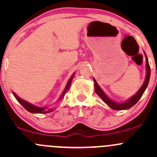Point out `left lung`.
I'll return each instance as SVG.
<instances>
[{
    "instance_id": "left-lung-1",
    "label": "left lung",
    "mask_w": 157,
    "mask_h": 157,
    "mask_svg": "<svg viewBox=\"0 0 157 157\" xmlns=\"http://www.w3.org/2000/svg\"><path fill=\"white\" fill-rule=\"evenodd\" d=\"M144 55H145L146 58V76L145 79H144V83H143L142 86L140 87V89L138 90L137 93H136L135 95H133L132 97H131L130 98L126 99L125 102H117L112 100L111 98H109V97L106 95L105 93L102 90V88L99 87L98 84H97V81L95 80V78H94L95 92L97 93V95L103 100V102H105L106 105L109 106L111 109H114V110H126V109H130L131 107H132L134 105H136L138 102V101H139V99H141V97H142L144 90H146L147 87L148 83H149L150 77H151V68H150L149 63H148V59L145 52H144Z\"/></svg>"
}]
</instances>
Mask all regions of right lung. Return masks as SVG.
<instances>
[{
    "label": "right lung",
    "instance_id": "obj_1",
    "mask_svg": "<svg viewBox=\"0 0 157 157\" xmlns=\"http://www.w3.org/2000/svg\"><path fill=\"white\" fill-rule=\"evenodd\" d=\"M74 76H75V72H74V73L71 75V77L69 78L68 82H67V85H66V87H64V90H63V91L62 92L61 95H60V97H59L58 99H63V96H64L66 92H67V90L70 89V85H71V83H72V78H73ZM13 95H14L15 98L17 99L18 102H19V103L21 104V105H22L23 107H24L25 109L28 111V112H29L31 113H33V114H45V113H49V112H52V111H54V109H48V107H45H45H39V106L33 105V104L28 102V101L20 98V97H18V96L15 92L13 91Z\"/></svg>",
    "mask_w": 157,
    "mask_h": 157
}]
</instances>
